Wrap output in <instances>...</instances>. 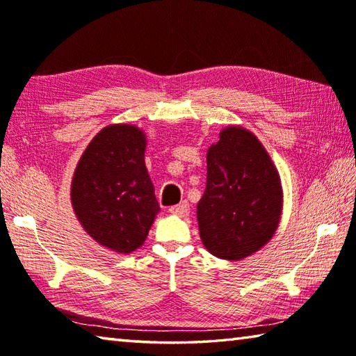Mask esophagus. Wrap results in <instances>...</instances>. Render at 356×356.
Segmentation results:
<instances>
[{"instance_id":"1","label":"esophagus","mask_w":356,"mask_h":356,"mask_svg":"<svg viewBox=\"0 0 356 356\" xmlns=\"http://www.w3.org/2000/svg\"><path fill=\"white\" fill-rule=\"evenodd\" d=\"M170 212L174 215H179V216H185L186 213L190 212V206L186 201H182L180 204H176V206L170 207Z\"/></svg>"}]
</instances>
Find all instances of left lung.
I'll use <instances>...</instances> for the list:
<instances>
[{
  "label": "left lung",
  "instance_id": "left-lung-1",
  "mask_svg": "<svg viewBox=\"0 0 356 356\" xmlns=\"http://www.w3.org/2000/svg\"><path fill=\"white\" fill-rule=\"evenodd\" d=\"M282 207L278 171L251 131L227 127L207 152L206 191L197 202L201 240L213 256L238 261L273 237Z\"/></svg>",
  "mask_w": 356,
  "mask_h": 356
}]
</instances>
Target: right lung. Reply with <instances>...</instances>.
Masks as SVG:
<instances>
[{
	"instance_id": "1",
	"label": "right lung",
	"mask_w": 356,
	"mask_h": 356,
	"mask_svg": "<svg viewBox=\"0 0 356 356\" xmlns=\"http://www.w3.org/2000/svg\"><path fill=\"white\" fill-rule=\"evenodd\" d=\"M144 150L140 129L110 125L89 143L72 180V206L84 231L118 252L140 248L160 210Z\"/></svg>"
}]
</instances>
